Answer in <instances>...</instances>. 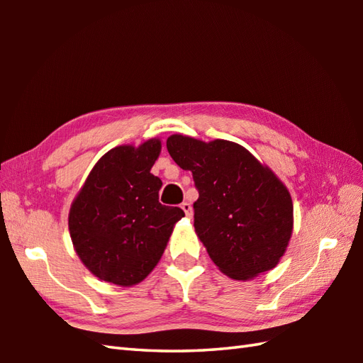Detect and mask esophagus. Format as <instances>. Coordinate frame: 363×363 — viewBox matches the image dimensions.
Instances as JSON below:
<instances>
[{
  "label": "esophagus",
  "instance_id": "34e87169",
  "mask_svg": "<svg viewBox=\"0 0 363 363\" xmlns=\"http://www.w3.org/2000/svg\"><path fill=\"white\" fill-rule=\"evenodd\" d=\"M181 207H182V211H184V212H186V215H187V217H189V218L191 217V215H194V209H191V206H190V203H187V201H186V203H182V204H181Z\"/></svg>",
  "mask_w": 363,
  "mask_h": 363
}]
</instances>
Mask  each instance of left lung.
Here are the masks:
<instances>
[{
	"instance_id": "1",
	"label": "left lung",
	"mask_w": 363,
	"mask_h": 363,
	"mask_svg": "<svg viewBox=\"0 0 363 363\" xmlns=\"http://www.w3.org/2000/svg\"><path fill=\"white\" fill-rule=\"evenodd\" d=\"M167 150L194 174V226L213 264L238 281L274 268L290 240L293 204L272 169L228 140L204 143L176 134Z\"/></svg>"
}]
</instances>
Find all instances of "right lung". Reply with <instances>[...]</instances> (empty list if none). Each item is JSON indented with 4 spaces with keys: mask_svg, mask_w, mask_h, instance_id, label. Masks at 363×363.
<instances>
[{
    "mask_svg": "<svg viewBox=\"0 0 363 363\" xmlns=\"http://www.w3.org/2000/svg\"><path fill=\"white\" fill-rule=\"evenodd\" d=\"M160 142L117 146L91 169L72 204L68 228L79 259L99 279L143 281L157 265L184 211L159 203L162 181L151 173Z\"/></svg>",
    "mask_w": 363,
    "mask_h": 363,
    "instance_id": "obj_1",
    "label": "right lung"
}]
</instances>
